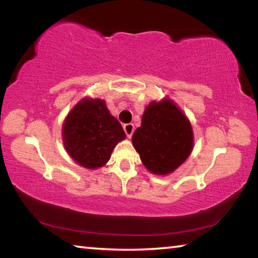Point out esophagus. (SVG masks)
Instances as JSON below:
<instances>
[{"mask_svg": "<svg viewBox=\"0 0 258 258\" xmlns=\"http://www.w3.org/2000/svg\"><path fill=\"white\" fill-rule=\"evenodd\" d=\"M124 131L127 138H132L133 132H134V125L133 124H125L124 125Z\"/></svg>", "mask_w": 258, "mask_h": 258, "instance_id": "34e87169", "label": "esophagus"}]
</instances>
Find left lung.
I'll list each match as a JSON object with an SVG mask.
<instances>
[{"label": "left lung", "instance_id": "left-lung-1", "mask_svg": "<svg viewBox=\"0 0 258 258\" xmlns=\"http://www.w3.org/2000/svg\"><path fill=\"white\" fill-rule=\"evenodd\" d=\"M135 150L151 173L166 175L175 171L194 147L190 121L171 100L151 102L132 138Z\"/></svg>", "mask_w": 258, "mask_h": 258}]
</instances>
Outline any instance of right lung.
<instances>
[{
	"label": "right lung",
	"instance_id": "obj_1",
	"mask_svg": "<svg viewBox=\"0 0 258 258\" xmlns=\"http://www.w3.org/2000/svg\"><path fill=\"white\" fill-rule=\"evenodd\" d=\"M62 137L74 160L83 167L98 168L107 163L113 148L126 135L104 101L84 99L69 112Z\"/></svg>",
	"mask_w": 258,
	"mask_h": 258
}]
</instances>
